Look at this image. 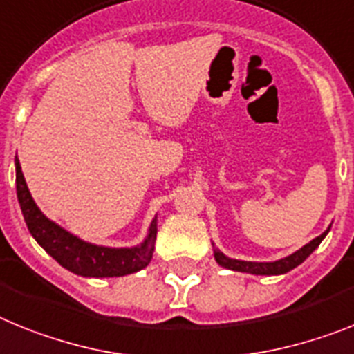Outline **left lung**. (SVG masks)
Listing matches in <instances>:
<instances>
[{
  "label": "left lung",
  "mask_w": 354,
  "mask_h": 354,
  "mask_svg": "<svg viewBox=\"0 0 354 354\" xmlns=\"http://www.w3.org/2000/svg\"><path fill=\"white\" fill-rule=\"evenodd\" d=\"M330 232V228L326 230L322 235L315 236L313 241H310L308 244L303 245L301 250H297L296 253H292L290 257L281 258L278 262H242V260H233V258L224 257L219 250L214 251L215 262L219 266L226 267V269L239 270V272H250V274H262V276H274V274H285L288 270H292L294 267H297L299 263H303L310 254L315 251L319 244L322 242V239L326 236V233Z\"/></svg>",
  "instance_id": "obj_1"
}]
</instances>
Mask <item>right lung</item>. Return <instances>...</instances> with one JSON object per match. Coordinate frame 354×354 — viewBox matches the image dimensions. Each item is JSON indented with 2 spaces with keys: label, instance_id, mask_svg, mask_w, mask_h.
Wrapping results in <instances>:
<instances>
[{
  "label": "right lung",
  "instance_id": "obj_1",
  "mask_svg": "<svg viewBox=\"0 0 354 354\" xmlns=\"http://www.w3.org/2000/svg\"><path fill=\"white\" fill-rule=\"evenodd\" d=\"M15 187L21 212L26 221L30 233L39 244L67 270L85 278H112L124 276L144 269L151 262L156 241V217L149 226L146 241L137 248H103L84 242L71 235L53 221H49L33 201L19 160L15 158Z\"/></svg>",
  "mask_w": 354,
  "mask_h": 354
}]
</instances>
